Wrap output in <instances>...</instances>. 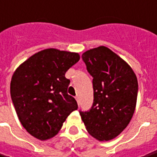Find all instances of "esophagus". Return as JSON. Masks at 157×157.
I'll use <instances>...</instances> for the list:
<instances>
[{
	"label": "esophagus",
	"instance_id": "obj_1",
	"mask_svg": "<svg viewBox=\"0 0 157 157\" xmlns=\"http://www.w3.org/2000/svg\"><path fill=\"white\" fill-rule=\"evenodd\" d=\"M75 98H76V100H77V102H78V104L79 105V97H78V96H76V97H75Z\"/></svg>",
	"mask_w": 157,
	"mask_h": 157
}]
</instances>
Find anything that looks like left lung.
<instances>
[{
	"instance_id": "1",
	"label": "left lung",
	"mask_w": 157,
	"mask_h": 157,
	"mask_svg": "<svg viewBox=\"0 0 157 157\" xmlns=\"http://www.w3.org/2000/svg\"><path fill=\"white\" fill-rule=\"evenodd\" d=\"M86 69L92 76L94 100L88 111L79 110L90 134L109 141L121 132L134 113L138 79L129 65L104 46L82 55Z\"/></svg>"
}]
</instances>
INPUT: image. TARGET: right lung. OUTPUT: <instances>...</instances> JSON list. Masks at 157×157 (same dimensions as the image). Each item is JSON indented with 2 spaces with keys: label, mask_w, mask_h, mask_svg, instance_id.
Masks as SVG:
<instances>
[{
  "label": "right lung",
  "mask_w": 157,
  "mask_h": 157,
  "mask_svg": "<svg viewBox=\"0 0 157 157\" xmlns=\"http://www.w3.org/2000/svg\"><path fill=\"white\" fill-rule=\"evenodd\" d=\"M79 60L78 53L48 48L31 56L12 77L11 98L25 129L40 140L56 136L72 111L74 97L67 94L65 74Z\"/></svg>",
  "instance_id": "obj_1"
}]
</instances>
